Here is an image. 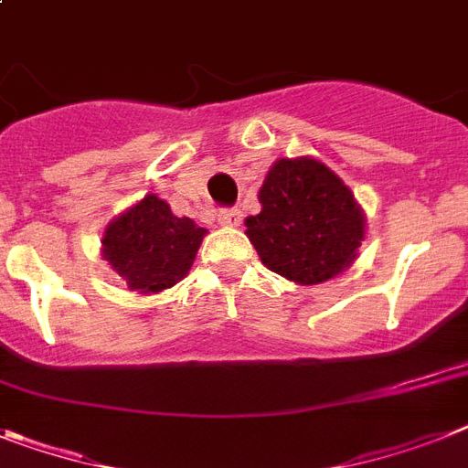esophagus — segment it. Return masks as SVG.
<instances>
[{
  "label": "esophagus",
  "mask_w": 468,
  "mask_h": 468,
  "mask_svg": "<svg viewBox=\"0 0 468 468\" xmlns=\"http://www.w3.org/2000/svg\"><path fill=\"white\" fill-rule=\"evenodd\" d=\"M218 223H221V226H230V228L240 226L242 211L238 209V207H230V209H221V211H218Z\"/></svg>",
  "instance_id": "esophagus-1"
}]
</instances>
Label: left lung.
Segmentation results:
<instances>
[{
  "mask_svg": "<svg viewBox=\"0 0 468 468\" xmlns=\"http://www.w3.org/2000/svg\"><path fill=\"white\" fill-rule=\"evenodd\" d=\"M261 211L245 221L266 269L300 285L340 276L356 259L367 218L331 168L312 159H278L259 190Z\"/></svg>",
  "mask_w": 468,
  "mask_h": 468,
  "instance_id": "8db88e82",
  "label": "left lung"
}]
</instances>
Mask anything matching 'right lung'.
I'll use <instances>...</instances> for the list:
<instances>
[{"label": "right lung", "mask_w": 468, "mask_h": 468, "mask_svg": "<svg viewBox=\"0 0 468 468\" xmlns=\"http://www.w3.org/2000/svg\"><path fill=\"white\" fill-rule=\"evenodd\" d=\"M204 235L192 218H180L164 199L147 195L109 223L101 257L131 290L161 292L187 276Z\"/></svg>", "instance_id": "obj_1"}]
</instances>
